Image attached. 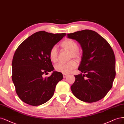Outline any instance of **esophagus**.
Wrapping results in <instances>:
<instances>
[{
	"label": "esophagus",
	"instance_id": "34e87169",
	"mask_svg": "<svg viewBox=\"0 0 124 124\" xmlns=\"http://www.w3.org/2000/svg\"><path fill=\"white\" fill-rule=\"evenodd\" d=\"M63 78H66L68 76V74H63Z\"/></svg>",
	"mask_w": 124,
	"mask_h": 124
}]
</instances>
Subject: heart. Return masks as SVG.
I'll return each mask as SVG.
<instances>
[{"instance_id":"heart-1","label":"heart","mask_w":124,"mask_h":124,"mask_svg":"<svg viewBox=\"0 0 124 124\" xmlns=\"http://www.w3.org/2000/svg\"><path fill=\"white\" fill-rule=\"evenodd\" d=\"M60 45L63 48L69 50L71 52V58L79 59L80 58V54L78 51V44L75 41L71 39H66L63 41ZM58 53L57 48L53 46L50 49L49 52V57L50 61L53 62H56L58 60ZM77 67V63L76 61L72 60L67 62H60L54 66V69L57 71L63 74H69Z\"/></svg>"}]
</instances>
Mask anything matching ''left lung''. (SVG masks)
<instances>
[{"instance_id": "8db88e82", "label": "left lung", "mask_w": 124, "mask_h": 124, "mask_svg": "<svg viewBox=\"0 0 124 124\" xmlns=\"http://www.w3.org/2000/svg\"><path fill=\"white\" fill-rule=\"evenodd\" d=\"M81 45L83 50L78 68L82 74L75 75L70 86L73 94L81 101H97L104 97L112 86L115 71L113 50L106 39L95 31L83 30L67 34Z\"/></svg>"}]
</instances>
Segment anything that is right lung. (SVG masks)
Returning <instances> with one entry per match:
<instances>
[{
    "instance_id": "add662e5",
    "label": "right lung",
    "mask_w": 124,
    "mask_h": 124,
    "mask_svg": "<svg viewBox=\"0 0 124 124\" xmlns=\"http://www.w3.org/2000/svg\"><path fill=\"white\" fill-rule=\"evenodd\" d=\"M65 35L40 31L32 34L17 47L12 63V79L16 92L23 101L37 106L53 97L63 75L54 71L49 77L44 78L43 75L54 70L49 52Z\"/></svg>"
}]
</instances>
